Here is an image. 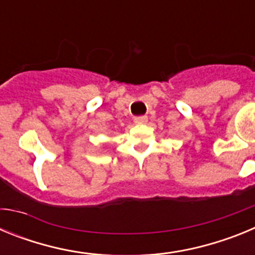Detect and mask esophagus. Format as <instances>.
<instances>
[{"instance_id":"34e87169","label":"esophagus","mask_w":255,"mask_h":255,"mask_svg":"<svg viewBox=\"0 0 255 255\" xmlns=\"http://www.w3.org/2000/svg\"><path fill=\"white\" fill-rule=\"evenodd\" d=\"M148 121V117L147 116H139V117H135L134 119V123L136 125H143V124H147Z\"/></svg>"}]
</instances>
